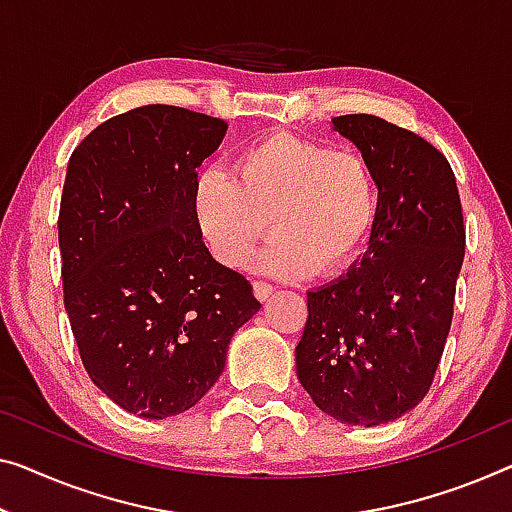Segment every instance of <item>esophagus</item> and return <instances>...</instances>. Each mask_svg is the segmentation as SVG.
Instances as JSON below:
<instances>
[{"instance_id": "34e87169", "label": "esophagus", "mask_w": 512, "mask_h": 512, "mask_svg": "<svg viewBox=\"0 0 512 512\" xmlns=\"http://www.w3.org/2000/svg\"><path fill=\"white\" fill-rule=\"evenodd\" d=\"M253 292L259 301H266L273 292H276V287L269 285V282H253Z\"/></svg>"}]
</instances>
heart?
I'll return each mask as SVG.
<instances>
[{"instance_id":"1","label":"heart","mask_w":512,"mask_h":512,"mask_svg":"<svg viewBox=\"0 0 512 512\" xmlns=\"http://www.w3.org/2000/svg\"><path fill=\"white\" fill-rule=\"evenodd\" d=\"M234 173L209 167L193 195L197 227L225 266L248 262L269 218L276 236L257 266L271 276H333L368 248L379 216V183L356 151L276 131L246 144Z\"/></svg>"}]
</instances>
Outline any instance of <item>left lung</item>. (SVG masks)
<instances>
[{"label": "left lung", "instance_id": "8db88e82", "mask_svg": "<svg viewBox=\"0 0 512 512\" xmlns=\"http://www.w3.org/2000/svg\"><path fill=\"white\" fill-rule=\"evenodd\" d=\"M331 128L356 144L379 183V216L363 257L308 292L296 375L345 425L398 421L430 391L451 331L464 259L462 204L441 151L372 114Z\"/></svg>", "mask_w": 512, "mask_h": 512}]
</instances>
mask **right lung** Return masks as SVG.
Wrapping results in <instances>:
<instances>
[{"label": "right lung", "instance_id": "obj_1", "mask_svg": "<svg viewBox=\"0 0 512 512\" xmlns=\"http://www.w3.org/2000/svg\"><path fill=\"white\" fill-rule=\"evenodd\" d=\"M223 119L142 105L73 151L59 209L64 305L91 381L142 418L195 407L223 375L232 335L262 308L218 264L195 218L197 167Z\"/></svg>", "mask_w": 512, "mask_h": 512}]
</instances>
